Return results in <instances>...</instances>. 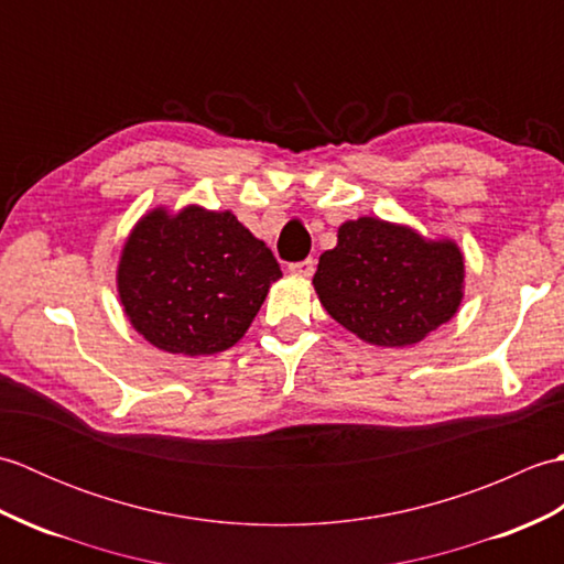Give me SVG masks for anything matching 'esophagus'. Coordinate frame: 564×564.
Masks as SVG:
<instances>
[{"label": "esophagus", "mask_w": 564, "mask_h": 564, "mask_svg": "<svg viewBox=\"0 0 564 564\" xmlns=\"http://www.w3.org/2000/svg\"><path fill=\"white\" fill-rule=\"evenodd\" d=\"M289 271H291L293 275H301V279H310V275L315 273V261H313V259L295 261V263H291Z\"/></svg>", "instance_id": "34e87169"}]
</instances>
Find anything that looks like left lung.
<instances>
[{"label": "left lung", "mask_w": 564, "mask_h": 564, "mask_svg": "<svg viewBox=\"0 0 564 564\" xmlns=\"http://www.w3.org/2000/svg\"><path fill=\"white\" fill-rule=\"evenodd\" d=\"M322 307L358 339L388 349L424 341L455 317L465 295V257L451 237L364 215L337 230L319 257Z\"/></svg>", "instance_id": "left-lung-1"}]
</instances>
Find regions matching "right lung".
I'll return each mask as SVG.
<instances>
[{
	"label": "right lung",
	"mask_w": 564,
	"mask_h": 564,
	"mask_svg": "<svg viewBox=\"0 0 564 564\" xmlns=\"http://www.w3.org/2000/svg\"><path fill=\"white\" fill-rule=\"evenodd\" d=\"M271 249L235 218L198 203L154 206L133 225L116 269L130 325L160 351L213 356L245 337L271 283Z\"/></svg>",
	"instance_id": "add662e5"
}]
</instances>
